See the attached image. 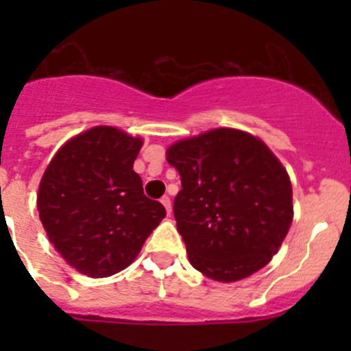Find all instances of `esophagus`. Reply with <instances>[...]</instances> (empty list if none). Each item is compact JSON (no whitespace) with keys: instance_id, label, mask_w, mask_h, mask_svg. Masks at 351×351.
Returning a JSON list of instances; mask_svg holds the SVG:
<instances>
[{"instance_id":"esophagus-1","label":"esophagus","mask_w":351,"mask_h":351,"mask_svg":"<svg viewBox=\"0 0 351 351\" xmlns=\"http://www.w3.org/2000/svg\"><path fill=\"white\" fill-rule=\"evenodd\" d=\"M161 204H163V207H165V209H167V214L172 213V202H170L169 197L161 198Z\"/></svg>"}]
</instances>
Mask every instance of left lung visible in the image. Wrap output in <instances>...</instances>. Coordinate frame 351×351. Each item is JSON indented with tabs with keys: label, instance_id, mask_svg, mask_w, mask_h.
<instances>
[{
	"label": "left lung",
	"instance_id": "obj_1",
	"mask_svg": "<svg viewBox=\"0 0 351 351\" xmlns=\"http://www.w3.org/2000/svg\"><path fill=\"white\" fill-rule=\"evenodd\" d=\"M167 161L181 176L173 216L191 265L223 283L265 267L293 219L290 178L271 149L216 128L170 145Z\"/></svg>",
	"mask_w": 351,
	"mask_h": 351
}]
</instances>
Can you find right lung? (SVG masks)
<instances>
[{
	"label": "right lung",
	"instance_id": "1",
	"mask_svg": "<svg viewBox=\"0 0 351 351\" xmlns=\"http://www.w3.org/2000/svg\"><path fill=\"white\" fill-rule=\"evenodd\" d=\"M142 138L95 126L56 153L40 181V221L73 269L107 278L137 258L165 207L144 195L133 161Z\"/></svg>",
	"mask_w": 351,
	"mask_h": 351
}]
</instances>
